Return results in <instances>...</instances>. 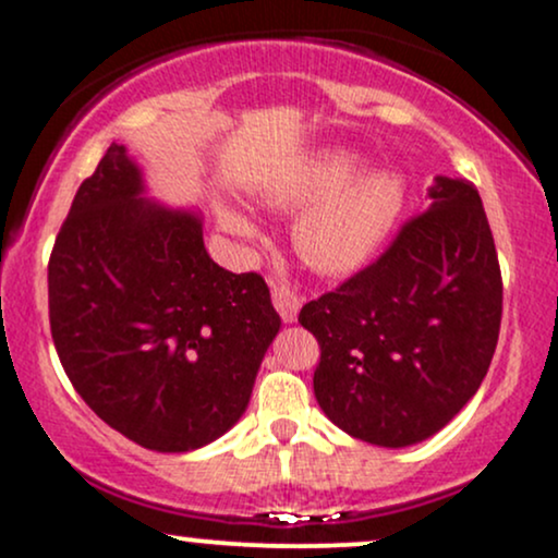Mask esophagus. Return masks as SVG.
Returning <instances> with one entry per match:
<instances>
[{
	"instance_id": "esophagus-1",
	"label": "esophagus",
	"mask_w": 558,
	"mask_h": 558,
	"mask_svg": "<svg viewBox=\"0 0 558 558\" xmlns=\"http://www.w3.org/2000/svg\"><path fill=\"white\" fill-rule=\"evenodd\" d=\"M272 304L278 310V315L286 319V323H293L299 317L301 310V299L296 296L291 286L286 283H272Z\"/></svg>"
}]
</instances>
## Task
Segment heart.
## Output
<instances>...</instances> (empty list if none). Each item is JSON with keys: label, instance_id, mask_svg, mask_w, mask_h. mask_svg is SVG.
<instances>
[{"label": "heart", "instance_id": "1", "mask_svg": "<svg viewBox=\"0 0 558 558\" xmlns=\"http://www.w3.org/2000/svg\"><path fill=\"white\" fill-rule=\"evenodd\" d=\"M360 157L330 149L310 162L267 175L254 189L265 209L293 213L310 207L296 222V246L306 262L325 272H349L367 262L401 213L403 183L393 172L357 175ZM217 220L239 239H252L257 226L235 207L220 204Z\"/></svg>", "mask_w": 558, "mask_h": 558}]
</instances>
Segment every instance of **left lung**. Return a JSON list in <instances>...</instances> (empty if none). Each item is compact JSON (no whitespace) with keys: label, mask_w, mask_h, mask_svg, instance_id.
I'll return each instance as SVG.
<instances>
[{"label":"left lung","mask_w":558,"mask_h":558,"mask_svg":"<svg viewBox=\"0 0 558 558\" xmlns=\"http://www.w3.org/2000/svg\"><path fill=\"white\" fill-rule=\"evenodd\" d=\"M427 196L380 259L299 315L319 343V409L373 446H414L446 427L498 343L504 286L483 198L446 175Z\"/></svg>","instance_id":"1"}]
</instances>
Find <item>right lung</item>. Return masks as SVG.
<instances>
[{
	"mask_svg": "<svg viewBox=\"0 0 558 558\" xmlns=\"http://www.w3.org/2000/svg\"><path fill=\"white\" fill-rule=\"evenodd\" d=\"M202 222L146 198L141 165L112 144L49 259V323L70 383L96 417L162 453L213 444L241 420L280 330L265 280L213 262Z\"/></svg>",
	"mask_w": 558,
	"mask_h": 558,
	"instance_id": "right-lung-1",
	"label": "right lung"
}]
</instances>
